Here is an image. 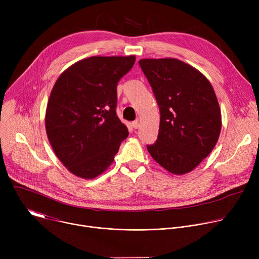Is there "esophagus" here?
I'll return each mask as SVG.
<instances>
[{"label": "esophagus", "mask_w": 259, "mask_h": 259, "mask_svg": "<svg viewBox=\"0 0 259 259\" xmlns=\"http://www.w3.org/2000/svg\"><path fill=\"white\" fill-rule=\"evenodd\" d=\"M132 127L134 128V129H137L138 127H139V122H138V120H136V121H134V122H132Z\"/></svg>", "instance_id": "34e87169"}]
</instances>
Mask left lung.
<instances>
[{
	"label": "left lung",
	"instance_id": "1",
	"mask_svg": "<svg viewBox=\"0 0 259 259\" xmlns=\"http://www.w3.org/2000/svg\"><path fill=\"white\" fill-rule=\"evenodd\" d=\"M160 107L158 139L146 149L168 172L193 171L214 149L221 131V112L209 80L176 58L140 59Z\"/></svg>",
	"mask_w": 259,
	"mask_h": 259
}]
</instances>
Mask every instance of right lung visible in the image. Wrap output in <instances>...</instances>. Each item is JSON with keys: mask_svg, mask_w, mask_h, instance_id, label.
<instances>
[{"mask_svg": "<svg viewBox=\"0 0 259 259\" xmlns=\"http://www.w3.org/2000/svg\"><path fill=\"white\" fill-rule=\"evenodd\" d=\"M135 55L91 56L67 67L55 82L45 127L58 160L78 177L93 179L112 163L128 129L116 114L118 82Z\"/></svg>", "mask_w": 259, "mask_h": 259, "instance_id": "1", "label": "right lung"}]
</instances>
